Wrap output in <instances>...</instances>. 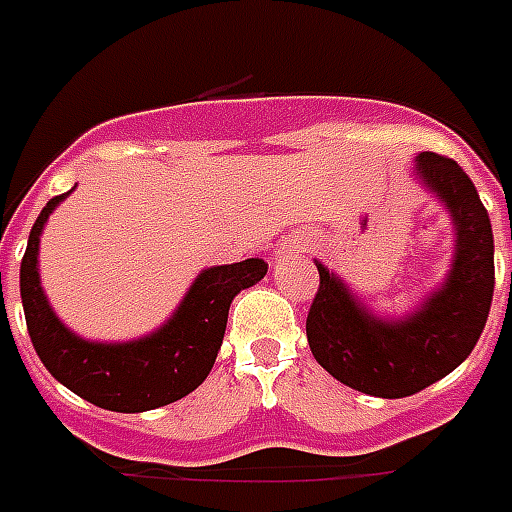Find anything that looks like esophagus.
Masks as SVG:
<instances>
[{"mask_svg":"<svg viewBox=\"0 0 512 512\" xmlns=\"http://www.w3.org/2000/svg\"><path fill=\"white\" fill-rule=\"evenodd\" d=\"M288 245H297V248H299V240H294V242H288Z\"/></svg>","mask_w":512,"mask_h":512,"instance_id":"1","label":"esophagus"}]
</instances>
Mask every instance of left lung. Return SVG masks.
<instances>
[{
	"label": "left lung",
	"instance_id": "obj_1",
	"mask_svg": "<svg viewBox=\"0 0 512 512\" xmlns=\"http://www.w3.org/2000/svg\"><path fill=\"white\" fill-rule=\"evenodd\" d=\"M416 178L453 224L451 270L405 318H380L351 286L315 261L321 286L307 313V343L332 378L383 399L424 391L467 359L494 297V234L467 172L453 159L418 153Z\"/></svg>",
	"mask_w": 512,
	"mask_h": 512
}]
</instances>
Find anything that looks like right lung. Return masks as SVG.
Returning a JSON list of instances; mask_svg holds the SVG:
<instances>
[{
  "label": "right lung",
  "mask_w": 512,
  "mask_h": 512,
  "mask_svg": "<svg viewBox=\"0 0 512 512\" xmlns=\"http://www.w3.org/2000/svg\"><path fill=\"white\" fill-rule=\"evenodd\" d=\"M72 191L42 207L21 261V302L26 329L45 370L61 386L96 407L145 413L178 402L210 375L221 351L229 305L242 288L267 275L264 259L207 267L156 332L126 343H96L61 324L40 283V237L48 215Z\"/></svg>",
  "instance_id": "right-lung-1"
}]
</instances>
